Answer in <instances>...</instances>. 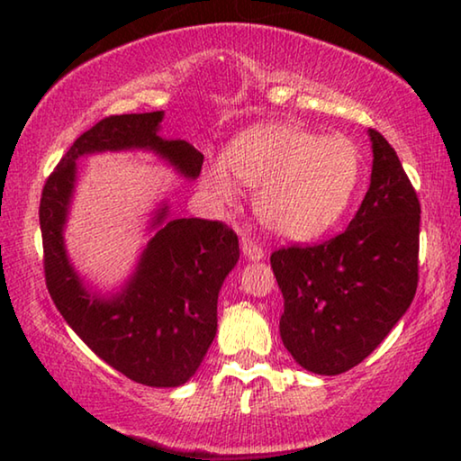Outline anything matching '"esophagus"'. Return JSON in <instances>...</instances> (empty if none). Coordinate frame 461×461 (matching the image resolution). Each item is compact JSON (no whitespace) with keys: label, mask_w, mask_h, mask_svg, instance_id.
<instances>
[{"label":"esophagus","mask_w":461,"mask_h":461,"mask_svg":"<svg viewBox=\"0 0 461 461\" xmlns=\"http://www.w3.org/2000/svg\"><path fill=\"white\" fill-rule=\"evenodd\" d=\"M242 252L248 260L265 258V248L254 242L252 238H242Z\"/></svg>","instance_id":"esophagus-1"}]
</instances>
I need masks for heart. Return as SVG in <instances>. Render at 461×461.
Listing matches in <instances>:
<instances>
[{"instance_id": "heart-1", "label": "heart", "mask_w": 461, "mask_h": 461, "mask_svg": "<svg viewBox=\"0 0 461 461\" xmlns=\"http://www.w3.org/2000/svg\"><path fill=\"white\" fill-rule=\"evenodd\" d=\"M361 151L345 135H318L297 125L252 129L203 170L219 207H233L240 185L257 188L260 221L291 240L313 238L345 213L361 178Z\"/></svg>"}]
</instances>
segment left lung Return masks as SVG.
<instances>
[{"label": "left lung", "mask_w": 461, "mask_h": 461, "mask_svg": "<svg viewBox=\"0 0 461 461\" xmlns=\"http://www.w3.org/2000/svg\"><path fill=\"white\" fill-rule=\"evenodd\" d=\"M371 185L348 228L270 254L283 294L281 339L303 369L339 375L377 348L419 285L420 203L382 133L369 129Z\"/></svg>", "instance_id": "1"}]
</instances>
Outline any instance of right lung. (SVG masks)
Returning <instances> with one entry per match:
<instances>
[{
	"label": "right lung",
	"mask_w": 461,
	"mask_h": 461,
	"mask_svg": "<svg viewBox=\"0 0 461 461\" xmlns=\"http://www.w3.org/2000/svg\"><path fill=\"white\" fill-rule=\"evenodd\" d=\"M162 111L106 116L79 135L47 178L41 196L45 281L57 310L102 361L137 384L176 388L199 369L217 330L219 289L240 258L238 236L221 221L167 219L156 228L121 294L102 297L84 287L63 244L76 162L87 153L149 149L185 178L201 174L203 153L182 139L158 135Z\"/></svg>",
	"instance_id": "1"
}]
</instances>
